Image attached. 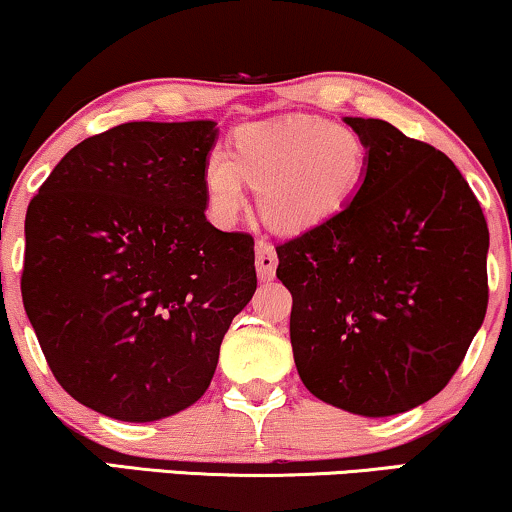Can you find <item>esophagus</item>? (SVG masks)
<instances>
[{"instance_id": "esophagus-1", "label": "esophagus", "mask_w": 512, "mask_h": 512, "mask_svg": "<svg viewBox=\"0 0 512 512\" xmlns=\"http://www.w3.org/2000/svg\"><path fill=\"white\" fill-rule=\"evenodd\" d=\"M276 250L274 245L267 243L262 238V241H257L255 245V267H257V276L262 278V281H271L276 274Z\"/></svg>"}]
</instances>
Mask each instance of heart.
Wrapping results in <instances>:
<instances>
[{
  "label": "heart",
  "mask_w": 512,
  "mask_h": 512,
  "mask_svg": "<svg viewBox=\"0 0 512 512\" xmlns=\"http://www.w3.org/2000/svg\"><path fill=\"white\" fill-rule=\"evenodd\" d=\"M368 167L371 146L359 129L293 115L238 127L234 153L212 146L203 163V189L212 212L231 222L243 210L248 181L271 229L307 234L352 205Z\"/></svg>",
  "instance_id": "obj_1"
}]
</instances>
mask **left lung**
<instances>
[{
	"instance_id": "1",
	"label": "left lung",
	"mask_w": 512,
	"mask_h": 512,
	"mask_svg": "<svg viewBox=\"0 0 512 512\" xmlns=\"http://www.w3.org/2000/svg\"><path fill=\"white\" fill-rule=\"evenodd\" d=\"M371 146L359 196L278 245L304 387L368 418L442 392L487 314L489 229L442 151L385 120L345 118Z\"/></svg>"
}]
</instances>
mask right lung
<instances>
[{"mask_svg":"<svg viewBox=\"0 0 512 512\" xmlns=\"http://www.w3.org/2000/svg\"><path fill=\"white\" fill-rule=\"evenodd\" d=\"M217 122H125L63 155L25 215L21 293L54 378L115 420L189 409L255 295V241L205 219Z\"/></svg>","mask_w":512,"mask_h":512,"instance_id":"1","label":"right lung"}]
</instances>
